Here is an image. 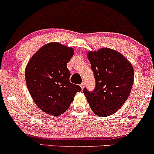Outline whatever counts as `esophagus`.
<instances>
[{"label":"esophagus","instance_id":"esophagus-1","mask_svg":"<svg viewBox=\"0 0 154 154\" xmlns=\"http://www.w3.org/2000/svg\"><path fill=\"white\" fill-rule=\"evenodd\" d=\"M84 86H85V84H84V82H82V83L80 84V86H81V88L83 89V88H84Z\"/></svg>","mask_w":154,"mask_h":154}]
</instances>
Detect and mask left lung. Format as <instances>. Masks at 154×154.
Masks as SVG:
<instances>
[{"label": "left lung", "instance_id": "left-lung-1", "mask_svg": "<svg viewBox=\"0 0 154 154\" xmlns=\"http://www.w3.org/2000/svg\"><path fill=\"white\" fill-rule=\"evenodd\" d=\"M88 59L94 73L96 88L83 91L91 109L97 116L112 115L128 98L134 82L133 66L125 57L109 48L89 51Z\"/></svg>", "mask_w": 154, "mask_h": 154}]
</instances>
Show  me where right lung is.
Listing matches in <instances>:
<instances>
[{"label": "right lung", "mask_w": 154, "mask_h": 154, "mask_svg": "<svg viewBox=\"0 0 154 154\" xmlns=\"http://www.w3.org/2000/svg\"><path fill=\"white\" fill-rule=\"evenodd\" d=\"M74 49L58 42L39 49L25 69L26 83L35 103L45 113L60 116L72 103L79 86L70 83L67 68Z\"/></svg>", "instance_id": "1"}]
</instances>
